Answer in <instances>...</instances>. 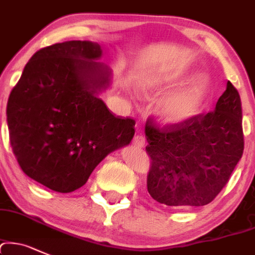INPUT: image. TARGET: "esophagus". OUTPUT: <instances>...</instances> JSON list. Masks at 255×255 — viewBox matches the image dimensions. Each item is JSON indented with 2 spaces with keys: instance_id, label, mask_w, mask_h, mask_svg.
I'll use <instances>...</instances> for the list:
<instances>
[{
  "instance_id": "obj_1",
  "label": "esophagus",
  "mask_w": 255,
  "mask_h": 255,
  "mask_svg": "<svg viewBox=\"0 0 255 255\" xmlns=\"http://www.w3.org/2000/svg\"><path fill=\"white\" fill-rule=\"evenodd\" d=\"M132 143L135 147L142 148V147H144V144H146V138H144L142 135H136L132 139Z\"/></svg>"
}]
</instances>
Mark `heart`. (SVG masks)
Listing matches in <instances>:
<instances>
[{
    "mask_svg": "<svg viewBox=\"0 0 255 255\" xmlns=\"http://www.w3.org/2000/svg\"><path fill=\"white\" fill-rule=\"evenodd\" d=\"M176 78L152 74L142 79L137 90L143 96H153L163 92L176 81ZM210 92V83L205 76H199L193 83L171 94L164 96L155 107L158 119L165 125H180L198 116L203 109Z\"/></svg>",
    "mask_w": 255,
    "mask_h": 255,
    "instance_id": "heart-1",
    "label": "heart"
}]
</instances>
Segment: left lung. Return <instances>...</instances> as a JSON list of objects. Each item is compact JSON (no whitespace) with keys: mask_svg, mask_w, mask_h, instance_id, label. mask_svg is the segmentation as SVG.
<instances>
[{"mask_svg":"<svg viewBox=\"0 0 255 255\" xmlns=\"http://www.w3.org/2000/svg\"><path fill=\"white\" fill-rule=\"evenodd\" d=\"M146 152L152 160L147 191L169 207H202L229 181L245 147L242 103L230 81L214 112L180 125L158 128L148 120Z\"/></svg>","mask_w":255,"mask_h":255,"instance_id":"left-lung-1","label":"left lung"}]
</instances>
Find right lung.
I'll use <instances>...</instances> for the list:
<instances>
[{"mask_svg":"<svg viewBox=\"0 0 255 255\" xmlns=\"http://www.w3.org/2000/svg\"><path fill=\"white\" fill-rule=\"evenodd\" d=\"M92 41H65L37 51L7 103V125L21 170L61 193L86 183L109 153L128 146L135 122L114 117L100 98L113 73Z\"/></svg>","mask_w":255,"mask_h":255,"instance_id":"add662e5","label":"right lung"}]
</instances>
